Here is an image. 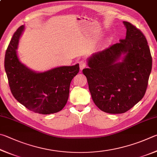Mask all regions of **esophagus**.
<instances>
[{"instance_id":"esophagus-1","label":"esophagus","mask_w":157,"mask_h":157,"mask_svg":"<svg viewBox=\"0 0 157 157\" xmlns=\"http://www.w3.org/2000/svg\"><path fill=\"white\" fill-rule=\"evenodd\" d=\"M79 67H80L81 70H82L83 69H84L85 67H86V63H85L83 60H81L80 62H79Z\"/></svg>"}]
</instances>
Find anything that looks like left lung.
<instances>
[{
  "label": "left lung",
  "mask_w": 157,
  "mask_h": 157,
  "mask_svg": "<svg viewBox=\"0 0 157 157\" xmlns=\"http://www.w3.org/2000/svg\"><path fill=\"white\" fill-rule=\"evenodd\" d=\"M123 24L125 39L93 54L87 59L89 67L83 70L95 105L109 114L124 113L142 99L152 70L146 38L132 24Z\"/></svg>",
  "instance_id": "1"
}]
</instances>
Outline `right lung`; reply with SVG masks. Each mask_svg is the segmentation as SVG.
<instances>
[{"label": "right lung", "mask_w": 157, "mask_h": 157, "mask_svg": "<svg viewBox=\"0 0 157 157\" xmlns=\"http://www.w3.org/2000/svg\"><path fill=\"white\" fill-rule=\"evenodd\" d=\"M25 27L13 34L5 56V70L11 92L16 100L36 113L49 114L61 110L67 103L70 86L79 71V64L36 72L21 63L17 55L19 38Z\"/></svg>", "instance_id": "1"}]
</instances>
